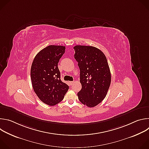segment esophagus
<instances>
[{
  "mask_svg": "<svg viewBox=\"0 0 149 149\" xmlns=\"http://www.w3.org/2000/svg\"><path fill=\"white\" fill-rule=\"evenodd\" d=\"M74 82V81H70V82H69V83H70V85H72Z\"/></svg>",
  "mask_w": 149,
  "mask_h": 149,
  "instance_id": "34e87169",
  "label": "esophagus"
}]
</instances>
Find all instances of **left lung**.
I'll use <instances>...</instances> for the list:
<instances>
[{
	"instance_id": "obj_1",
	"label": "left lung",
	"mask_w": 149,
	"mask_h": 149,
	"mask_svg": "<svg viewBox=\"0 0 149 149\" xmlns=\"http://www.w3.org/2000/svg\"><path fill=\"white\" fill-rule=\"evenodd\" d=\"M74 58L80 70L82 88L77 95L79 101L94 107L105 98L111 84V72L104 53L91 46L74 47Z\"/></svg>"
}]
</instances>
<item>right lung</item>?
Segmentation results:
<instances>
[{
    "label": "right lung",
    "instance_id": "add662e5",
    "mask_svg": "<svg viewBox=\"0 0 149 149\" xmlns=\"http://www.w3.org/2000/svg\"><path fill=\"white\" fill-rule=\"evenodd\" d=\"M65 52L64 46H48L36 54L32 63L31 78L33 90L42 102L51 106L61 102L69 89L68 85L61 80L58 67Z\"/></svg>",
    "mask_w": 149,
    "mask_h": 149
}]
</instances>
